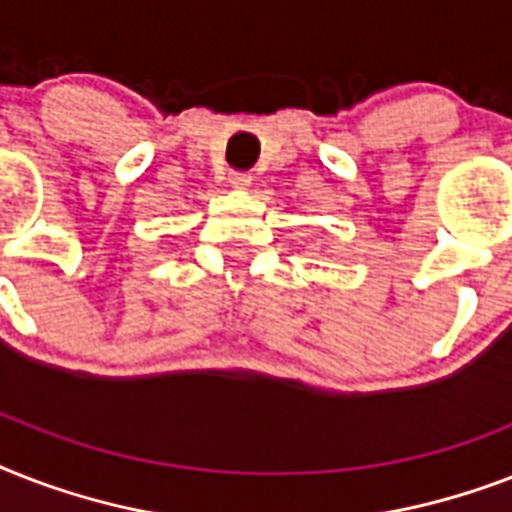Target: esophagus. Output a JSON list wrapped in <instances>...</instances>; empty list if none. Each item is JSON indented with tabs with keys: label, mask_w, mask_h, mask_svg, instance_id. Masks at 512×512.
I'll return each instance as SVG.
<instances>
[{
	"label": "esophagus",
	"mask_w": 512,
	"mask_h": 512,
	"mask_svg": "<svg viewBox=\"0 0 512 512\" xmlns=\"http://www.w3.org/2000/svg\"><path fill=\"white\" fill-rule=\"evenodd\" d=\"M231 183H233V188L247 191L249 185H252V175H247V172H231Z\"/></svg>",
	"instance_id": "obj_1"
}]
</instances>
